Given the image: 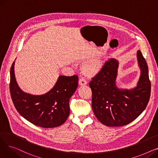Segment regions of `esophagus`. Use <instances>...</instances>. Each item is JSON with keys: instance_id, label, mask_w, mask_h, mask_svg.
I'll list each match as a JSON object with an SVG mask.
<instances>
[{"instance_id": "esophagus-1", "label": "esophagus", "mask_w": 158, "mask_h": 158, "mask_svg": "<svg viewBox=\"0 0 158 158\" xmlns=\"http://www.w3.org/2000/svg\"><path fill=\"white\" fill-rule=\"evenodd\" d=\"M87 84V81L84 78V77H82V78H80L79 80V85H85Z\"/></svg>"}]
</instances>
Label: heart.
<instances>
[{
    "label": "heart",
    "instance_id": "obj_1",
    "mask_svg": "<svg viewBox=\"0 0 158 158\" xmlns=\"http://www.w3.org/2000/svg\"><path fill=\"white\" fill-rule=\"evenodd\" d=\"M101 67V62L98 59H92L86 61L83 64L84 72L88 75L97 72Z\"/></svg>",
    "mask_w": 158,
    "mask_h": 158
}]
</instances>
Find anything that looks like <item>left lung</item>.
I'll return each mask as SVG.
<instances>
[{
    "label": "left lung",
    "mask_w": 158,
    "mask_h": 158,
    "mask_svg": "<svg viewBox=\"0 0 158 158\" xmlns=\"http://www.w3.org/2000/svg\"><path fill=\"white\" fill-rule=\"evenodd\" d=\"M137 59L141 75L134 88L119 89L116 86L118 61L113 58L107 61L89 82L94 113L105 126H126L146 108L151 96V84L147 62L139 50L137 52Z\"/></svg>",
    "instance_id": "1"
}]
</instances>
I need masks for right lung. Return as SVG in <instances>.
<instances>
[{"label": "right lung", "mask_w": 158, "mask_h": 158, "mask_svg": "<svg viewBox=\"0 0 158 158\" xmlns=\"http://www.w3.org/2000/svg\"><path fill=\"white\" fill-rule=\"evenodd\" d=\"M15 61L10 70V89L16 110L35 125L52 128L58 127L68 118L69 101L78 86V76H59L54 86L47 94L35 95L23 92L16 82Z\"/></svg>", "instance_id": "1"}]
</instances>
